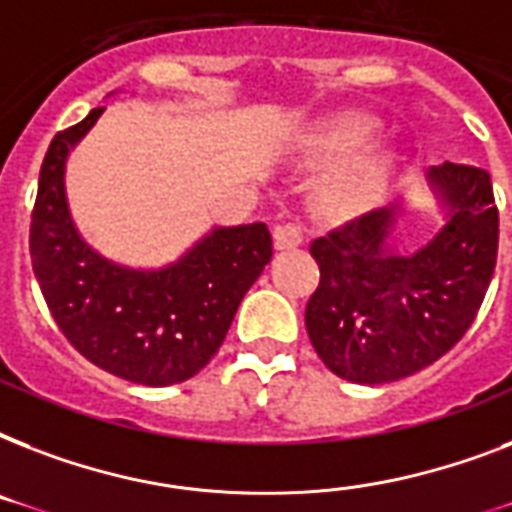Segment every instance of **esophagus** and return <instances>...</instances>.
I'll return each instance as SVG.
<instances>
[{"label":"esophagus","instance_id":"esophagus-1","mask_svg":"<svg viewBox=\"0 0 512 512\" xmlns=\"http://www.w3.org/2000/svg\"><path fill=\"white\" fill-rule=\"evenodd\" d=\"M303 244V225L300 223H281L273 231V247L276 249H295Z\"/></svg>","mask_w":512,"mask_h":512}]
</instances>
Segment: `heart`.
Wrapping results in <instances>:
<instances>
[{"label":"heart","mask_w":512,"mask_h":512,"mask_svg":"<svg viewBox=\"0 0 512 512\" xmlns=\"http://www.w3.org/2000/svg\"><path fill=\"white\" fill-rule=\"evenodd\" d=\"M374 135V122L366 116H342L321 138V154L329 162H348L356 153L366 148ZM356 156V155H355ZM357 157V156H356ZM393 159L380 151H369L345 164L321 193V204L327 212L340 217L356 215L372 204L390 180Z\"/></svg>","instance_id":"b5f03b06"}]
</instances>
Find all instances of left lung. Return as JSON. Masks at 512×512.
I'll use <instances>...</instances> for the list:
<instances>
[{
    "mask_svg": "<svg viewBox=\"0 0 512 512\" xmlns=\"http://www.w3.org/2000/svg\"><path fill=\"white\" fill-rule=\"evenodd\" d=\"M446 225L409 255L388 249L398 204L340 225L311 244L321 279L305 327L342 380L382 385L420 372L462 340L497 265L500 212L492 177L473 164L428 172Z\"/></svg>",
    "mask_w": 512,
    "mask_h": 512,
    "instance_id": "8db88e82",
    "label": "left lung"
}]
</instances>
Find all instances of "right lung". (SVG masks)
Wrapping results in <instances>:
<instances>
[{"instance_id":"obj_1","label":"right lung","mask_w":512,"mask_h":512,"mask_svg":"<svg viewBox=\"0 0 512 512\" xmlns=\"http://www.w3.org/2000/svg\"><path fill=\"white\" fill-rule=\"evenodd\" d=\"M103 108L58 132L44 154L34 212L31 265L66 340L100 369L138 382L175 385L204 369L223 345L239 303L271 263L265 223L215 228L175 265L132 271L84 244L68 215V151Z\"/></svg>"}]
</instances>
